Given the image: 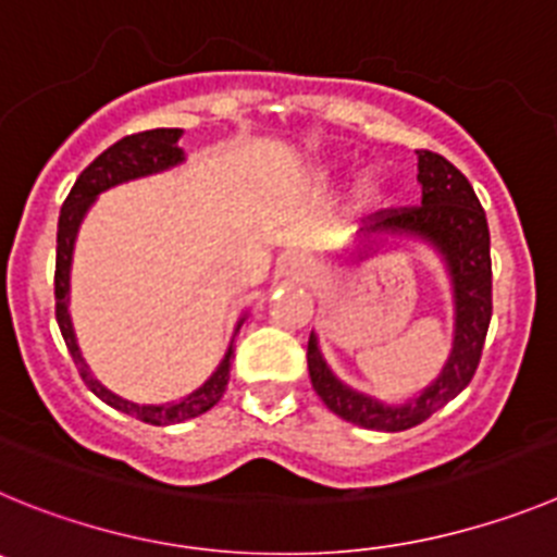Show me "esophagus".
Here are the masks:
<instances>
[{
    "mask_svg": "<svg viewBox=\"0 0 557 557\" xmlns=\"http://www.w3.org/2000/svg\"><path fill=\"white\" fill-rule=\"evenodd\" d=\"M290 269L297 272V277H308V274L313 272V263H308V260H297Z\"/></svg>",
    "mask_w": 557,
    "mask_h": 557,
    "instance_id": "34e87169",
    "label": "esophagus"
}]
</instances>
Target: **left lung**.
<instances>
[{
    "instance_id": "8db88e82",
    "label": "left lung",
    "mask_w": 557,
    "mask_h": 557,
    "mask_svg": "<svg viewBox=\"0 0 557 557\" xmlns=\"http://www.w3.org/2000/svg\"><path fill=\"white\" fill-rule=\"evenodd\" d=\"M419 183H422V205L380 210L369 219L366 230L422 235L447 260L455 290V344L444 372L430 388H424L422 397L391 408L335 380L319 352L315 335H310L308 341L310 383L322 403L341 419L383 433H399L422 424L472 383L488 333L491 308H494L488 222L472 183L447 158L430 149H419Z\"/></svg>"
}]
</instances>
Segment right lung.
I'll return each instance as SVG.
<instances>
[{"instance_id":"obj_1","label":"right lung","mask_w":557,"mask_h":557,"mask_svg":"<svg viewBox=\"0 0 557 557\" xmlns=\"http://www.w3.org/2000/svg\"><path fill=\"white\" fill-rule=\"evenodd\" d=\"M183 135V129L177 127H158V129H144V133L124 135L122 141H116L113 147L104 149L99 158H94L88 166L83 169V174L77 177V183L72 185L66 202L60 208L58 219V258H54V315H58V327L63 333L69 352H72L74 366H77L79 377L88 388L97 394L102 403H108L110 408L122 410V413L135 416L147 424H177L185 419H194V416L210 410L219 399L224 397L230 380V358H233V347L227 349L224 360L219 363V369L210 374V380L205 385H199L194 394H188L180 403L169 405H135L129 399L116 397L113 391L104 388L85 366L83 355H79L77 341H74L72 319H69V269H72V252H74V238H77L79 222H83L85 210L91 208V202L97 199V194L108 191L113 185L127 183V180L144 177V174L163 172L169 166H177L183 160V149L177 147V138ZM242 327V324H238Z\"/></svg>"}]
</instances>
